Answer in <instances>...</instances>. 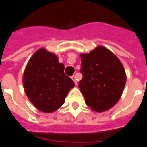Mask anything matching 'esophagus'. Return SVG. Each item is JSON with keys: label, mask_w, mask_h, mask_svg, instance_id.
Instances as JSON below:
<instances>
[{"label": "esophagus", "mask_w": 147, "mask_h": 147, "mask_svg": "<svg viewBox=\"0 0 147 147\" xmlns=\"http://www.w3.org/2000/svg\"><path fill=\"white\" fill-rule=\"evenodd\" d=\"M71 78H72V80L74 81L75 84H78V80H77V78H76V76L73 75L72 77H71Z\"/></svg>", "instance_id": "1"}]
</instances>
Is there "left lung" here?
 Returning a JSON list of instances; mask_svg holds the SVG:
<instances>
[{
	"mask_svg": "<svg viewBox=\"0 0 147 147\" xmlns=\"http://www.w3.org/2000/svg\"><path fill=\"white\" fill-rule=\"evenodd\" d=\"M78 87L85 103L95 111L109 110L119 101L126 82L122 63L104 46H98L88 54L83 53Z\"/></svg>",
	"mask_w": 147,
	"mask_h": 147,
	"instance_id": "obj_1",
	"label": "left lung"
}]
</instances>
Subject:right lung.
<instances>
[{"instance_id": "add662e5", "label": "right lung", "mask_w": 147, "mask_h": 147, "mask_svg": "<svg viewBox=\"0 0 147 147\" xmlns=\"http://www.w3.org/2000/svg\"><path fill=\"white\" fill-rule=\"evenodd\" d=\"M29 101L40 111L49 113L65 102L74 82L64 74V65L54 54L40 49L31 57L23 75Z\"/></svg>"}]
</instances>
